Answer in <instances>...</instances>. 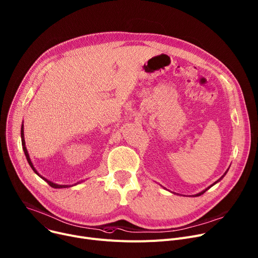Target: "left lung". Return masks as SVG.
<instances>
[{
  "label": "left lung",
  "mask_w": 258,
  "mask_h": 258,
  "mask_svg": "<svg viewBox=\"0 0 258 258\" xmlns=\"http://www.w3.org/2000/svg\"><path fill=\"white\" fill-rule=\"evenodd\" d=\"M228 169H229V168H228ZM228 169H227V171H228ZM227 171H226V172H225V173H224V174H223V175H222V176H221V177H220V178H219V179H218V180H217V181H216V182H214V183H213V184H212V185H210V186H209V187H207V188H205V190H203V191H201V192H200V193H198V194H195V195H193V197H198V196H200V195H202V194H203V193H205V192H207V191H208V190H209V188H210V187H211V186H213V185H214V184H216V183H217V182H219V181H220V180H221V179H222V178H223V177H224V176H225V175H226V173H227Z\"/></svg>",
  "instance_id": "8db88e82"
}]
</instances>
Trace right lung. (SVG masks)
<instances>
[{
    "instance_id": "add662e5",
    "label": "right lung",
    "mask_w": 258,
    "mask_h": 258,
    "mask_svg": "<svg viewBox=\"0 0 258 258\" xmlns=\"http://www.w3.org/2000/svg\"><path fill=\"white\" fill-rule=\"evenodd\" d=\"M21 137H22V145H23V150H24V152H25V156H26V158H27V161H28V163H29V165H30V167L32 168V170L34 171V172H35L39 177H41L44 181H46L51 187H54V188H62V187H70V186H74V185H76V184H78V183H80V182H82V181H78L77 183H75V184H58V183H55V182H53V181H50V180H48V179H46L45 177H43L42 175H40L39 173H38V171L35 169V167H34V165H33V163L31 162V159H30V156H29V152H28V150H27V147H26V142H25V135H24V124H22V128H21Z\"/></svg>"
}]
</instances>
